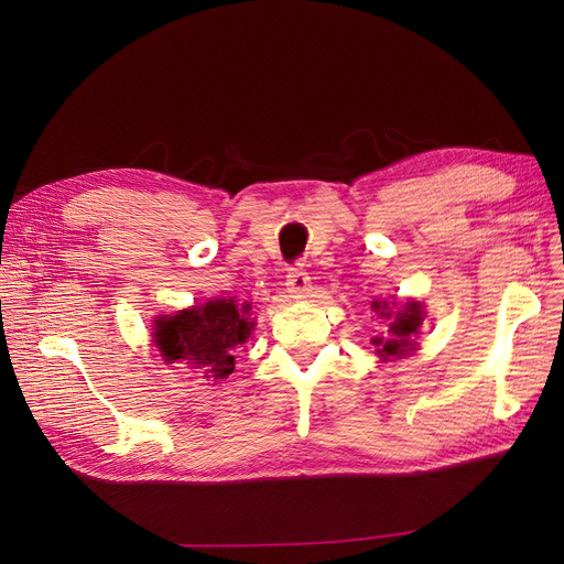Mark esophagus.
<instances>
[{"label":"esophagus","instance_id":"1","mask_svg":"<svg viewBox=\"0 0 564 564\" xmlns=\"http://www.w3.org/2000/svg\"><path fill=\"white\" fill-rule=\"evenodd\" d=\"M286 292L292 296H305L311 292V278L303 268H292L286 275Z\"/></svg>","mask_w":564,"mask_h":564}]
</instances>
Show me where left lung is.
<instances>
[{
    "mask_svg": "<svg viewBox=\"0 0 564 564\" xmlns=\"http://www.w3.org/2000/svg\"><path fill=\"white\" fill-rule=\"evenodd\" d=\"M373 311H379V315L383 317H390L392 313L388 311V301H373ZM395 305V303H392ZM423 322V308L421 303H404L400 305V311L395 313V317H392V322L388 324V336H373L371 344L373 348H377V352L381 357H402L406 355L409 350H414V340L412 336L419 332Z\"/></svg>",
    "mask_w": 564,
    "mask_h": 564,
    "instance_id": "obj_1",
    "label": "left lung"
}]
</instances>
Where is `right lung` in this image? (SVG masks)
Returning a JSON list of instances; mask_svg holds the SVG:
<instances>
[{
  "label": "right lung",
  "instance_id": "1",
  "mask_svg": "<svg viewBox=\"0 0 564 564\" xmlns=\"http://www.w3.org/2000/svg\"><path fill=\"white\" fill-rule=\"evenodd\" d=\"M249 305L235 301H209L181 311L174 317L158 319L155 344L166 362H185L204 373V379L224 381L235 369L232 352L251 334L247 319Z\"/></svg>",
  "mask_w": 564,
  "mask_h": 564
}]
</instances>
